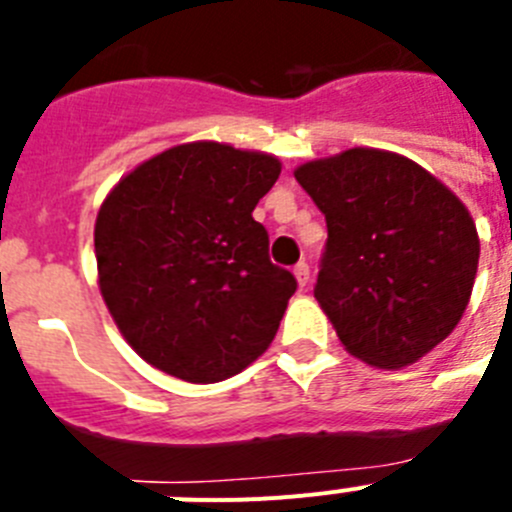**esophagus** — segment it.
<instances>
[{"mask_svg": "<svg viewBox=\"0 0 512 512\" xmlns=\"http://www.w3.org/2000/svg\"><path fill=\"white\" fill-rule=\"evenodd\" d=\"M295 277H297V282L302 284V287L310 282V266H307V261H300V264H295Z\"/></svg>", "mask_w": 512, "mask_h": 512, "instance_id": "esophagus-1", "label": "esophagus"}]
</instances>
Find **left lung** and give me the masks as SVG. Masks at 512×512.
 Returning a JSON list of instances; mask_svg holds the SVG:
<instances>
[{
	"instance_id": "8db88e82",
	"label": "left lung",
	"mask_w": 512,
	"mask_h": 512,
	"mask_svg": "<svg viewBox=\"0 0 512 512\" xmlns=\"http://www.w3.org/2000/svg\"><path fill=\"white\" fill-rule=\"evenodd\" d=\"M325 215L315 300L348 354L415 364L467 310L479 238L456 194L410 158L351 148L295 171Z\"/></svg>"
}]
</instances>
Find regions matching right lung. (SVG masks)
I'll return each mask as SVG.
<instances>
[{"label":"right lung","instance_id":"1","mask_svg":"<svg viewBox=\"0 0 512 512\" xmlns=\"http://www.w3.org/2000/svg\"><path fill=\"white\" fill-rule=\"evenodd\" d=\"M279 171L266 153L187 143L107 194L94 225L99 289L148 364L210 384L246 369L274 341L297 279L271 264L253 207Z\"/></svg>","mask_w":512,"mask_h":512}]
</instances>
